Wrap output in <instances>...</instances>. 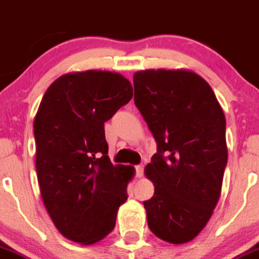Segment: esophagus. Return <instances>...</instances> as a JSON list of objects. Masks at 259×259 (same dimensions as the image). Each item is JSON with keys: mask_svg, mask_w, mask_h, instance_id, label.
<instances>
[{"mask_svg": "<svg viewBox=\"0 0 259 259\" xmlns=\"http://www.w3.org/2000/svg\"><path fill=\"white\" fill-rule=\"evenodd\" d=\"M142 173H144V165L140 164L136 166V178H141Z\"/></svg>", "mask_w": 259, "mask_h": 259, "instance_id": "1", "label": "esophagus"}]
</instances>
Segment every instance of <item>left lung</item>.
Masks as SVG:
<instances>
[{
    "mask_svg": "<svg viewBox=\"0 0 259 259\" xmlns=\"http://www.w3.org/2000/svg\"><path fill=\"white\" fill-rule=\"evenodd\" d=\"M134 86L135 105L156 141L145 169L155 183L154 196L144 201L147 225L165 242H191L220 197L228 164L225 115L211 86L191 71H140Z\"/></svg>",
    "mask_w": 259,
    "mask_h": 259,
    "instance_id": "8db88e82",
    "label": "left lung"
}]
</instances>
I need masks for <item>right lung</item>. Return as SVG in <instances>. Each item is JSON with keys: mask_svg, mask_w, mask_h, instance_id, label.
Segmentation results:
<instances>
[{"mask_svg": "<svg viewBox=\"0 0 259 259\" xmlns=\"http://www.w3.org/2000/svg\"><path fill=\"white\" fill-rule=\"evenodd\" d=\"M134 89L109 71L67 73L46 91L34 120L41 198L62 235L93 244L115 226L134 168L108 157L104 123Z\"/></svg>", "mask_w": 259, "mask_h": 259, "instance_id": "obj_1", "label": "right lung"}]
</instances>
